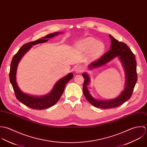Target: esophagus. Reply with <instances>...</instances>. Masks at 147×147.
<instances>
[{"instance_id": "34e87169", "label": "esophagus", "mask_w": 147, "mask_h": 147, "mask_svg": "<svg viewBox=\"0 0 147 147\" xmlns=\"http://www.w3.org/2000/svg\"><path fill=\"white\" fill-rule=\"evenodd\" d=\"M84 69L82 66L78 65L76 68V72L77 73H82L84 71Z\"/></svg>"}]
</instances>
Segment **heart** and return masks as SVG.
Instances as JSON below:
<instances>
[{
  "mask_svg": "<svg viewBox=\"0 0 147 147\" xmlns=\"http://www.w3.org/2000/svg\"><path fill=\"white\" fill-rule=\"evenodd\" d=\"M78 47L84 51L90 52L95 58L101 56L105 50L104 45L92 37H86L81 40L78 43Z\"/></svg>",
  "mask_w": 147,
  "mask_h": 147,
  "instance_id": "obj_1",
  "label": "heart"
}]
</instances>
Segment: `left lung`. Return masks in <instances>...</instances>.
Instances as JSON below:
<instances>
[{
  "label": "left lung",
  "instance_id": "8db88e82",
  "mask_svg": "<svg viewBox=\"0 0 147 147\" xmlns=\"http://www.w3.org/2000/svg\"><path fill=\"white\" fill-rule=\"evenodd\" d=\"M111 41L110 50L106 53L100 59L91 63L88 67L90 69L103 66L111 59L119 57L125 71V88L121 94L116 99L109 100H97L91 96L89 93L88 85L90 82L88 75L84 73L82 76L85 80L83 85V92L88 102L94 106L100 109H112L123 105L130 99L138 80L136 71V62L135 56L130 48L124 42H120L109 34Z\"/></svg>",
  "mask_w": 147,
  "mask_h": 147
}]
</instances>
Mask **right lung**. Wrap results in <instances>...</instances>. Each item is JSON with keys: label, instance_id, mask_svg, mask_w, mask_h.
<instances>
[{"label": "right lung", "instance_id": "1", "mask_svg": "<svg viewBox=\"0 0 147 147\" xmlns=\"http://www.w3.org/2000/svg\"><path fill=\"white\" fill-rule=\"evenodd\" d=\"M59 33V32L51 33L42 37L43 39L37 40L36 41L25 44L22 46V48L19 49L18 52L14 55L12 59L9 76L11 84L15 94V96L20 102L31 109L35 110H42L52 107L55 105L59 101V98L62 95L66 84L73 77V74L72 73L69 74L61 80H59L50 93L41 97L32 96L24 94L19 88L16 83V73L18 63L24 55L31 48L32 45L45 42L48 40H46L47 38L54 37Z\"/></svg>", "mask_w": 147, "mask_h": 147}]
</instances>
